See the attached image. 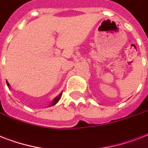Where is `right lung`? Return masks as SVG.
I'll list each match as a JSON object with an SVG mask.
<instances>
[{
  "mask_svg": "<svg viewBox=\"0 0 148 148\" xmlns=\"http://www.w3.org/2000/svg\"><path fill=\"white\" fill-rule=\"evenodd\" d=\"M6 82H7V85H8V88H10V84L8 83V81H6ZM61 95H62V92H60V94H59V95H58V96H57V97H54V98H53V100H52V101H51V103H50L49 107H52V106L55 105L56 103H58V101H59V100H60V97H61Z\"/></svg>",
  "mask_w": 148,
  "mask_h": 148,
  "instance_id": "obj_1",
  "label": "right lung"
}]
</instances>
